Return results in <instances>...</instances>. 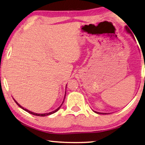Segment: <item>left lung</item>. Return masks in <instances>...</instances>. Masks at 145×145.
Masks as SVG:
<instances>
[{"instance_id":"1","label":"left lung","mask_w":145,"mask_h":145,"mask_svg":"<svg viewBox=\"0 0 145 145\" xmlns=\"http://www.w3.org/2000/svg\"><path fill=\"white\" fill-rule=\"evenodd\" d=\"M125 29H126V31L127 32H129V33H130V34H131V32H130V31H129V29H128V27H126V28H125ZM95 112V113H97V114H106L107 113H99V112H96V111H94Z\"/></svg>"}]
</instances>
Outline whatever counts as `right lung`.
Returning a JSON list of instances; mask_svg holds the SVG:
<instances>
[{
    "instance_id": "1",
    "label": "right lung",
    "mask_w": 145,
    "mask_h": 145,
    "mask_svg": "<svg viewBox=\"0 0 145 145\" xmlns=\"http://www.w3.org/2000/svg\"><path fill=\"white\" fill-rule=\"evenodd\" d=\"M65 96H66V94H65ZM65 96H64V98H65ZM64 100H63V102L62 103V104L60 105V107H59V108H57V109L56 110H55V111H52V112H50V113H44V114H38V113H34V112H32V111H29V110L28 109H25L24 107H23L22 106H21L17 102V101L14 100V101H15V102H16V103H17V105H18L19 107H20L21 109H23V110H25V111H27V112H28V113H29L30 114H33V115H35V116H48V115H50V114H53V113H56V112H57V111H59V109L60 107H61V106H62V103H64Z\"/></svg>"
}]
</instances>
